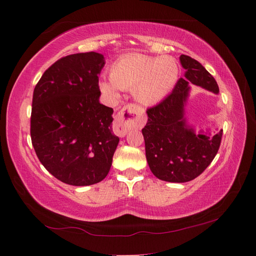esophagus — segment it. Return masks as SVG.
Returning a JSON list of instances; mask_svg holds the SVG:
<instances>
[{
  "instance_id": "esophagus-1",
  "label": "esophagus",
  "mask_w": 256,
  "mask_h": 256,
  "mask_svg": "<svg viewBox=\"0 0 256 256\" xmlns=\"http://www.w3.org/2000/svg\"><path fill=\"white\" fill-rule=\"evenodd\" d=\"M142 108H138L135 104H128L124 106L118 113L113 123V131L118 136L123 138L128 134L130 130L136 128L140 124V116H143Z\"/></svg>"
}]
</instances>
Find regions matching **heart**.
<instances>
[{
    "mask_svg": "<svg viewBox=\"0 0 256 256\" xmlns=\"http://www.w3.org/2000/svg\"><path fill=\"white\" fill-rule=\"evenodd\" d=\"M110 80L99 81L100 90L108 96H118V90H132L140 104L156 106L166 100L177 84L179 68L170 56L154 57L126 54L118 57L108 70Z\"/></svg>",
    "mask_w": 256,
    "mask_h": 256,
    "instance_id": "heart-1",
    "label": "heart"
}]
</instances>
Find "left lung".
<instances>
[{"mask_svg": "<svg viewBox=\"0 0 256 256\" xmlns=\"http://www.w3.org/2000/svg\"><path fill=\"white\" fill-rule=\"evenodd\" d=\"M179 60L186 70L172 94L160 104L148 110V123L142 130L145 153L154 175L164 182H187L198 177L214 160L220 148L222 130H196L188 123L186 106L190 86L194 84L219 94L214 78L192 57Z\"/></svg>", "mask_w": 256, "mask_h": 256, "instance_id": "8db88e82", "label": "left lung"}]
</instances>
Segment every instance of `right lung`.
Segmentation results:
<instances>
[{
	"label": "right lung",
	"mask_w": 256,
	"mask_h": 256,
	"mask_svg": "<svg viewBox=\"0 0 256 256\" xmlns=\"http://www.w3.org/2000/svg\"><path fill=\"white\" fill-rule=\"evenodd\" d=\"M102 54L59 59L32 94L30 138L38 160L54 177L89 186L106 177L120 138L112 133L113 108L99 99Z\"/></svg>",
	"instance_id": "right-lung-1"
}]
</instances>
